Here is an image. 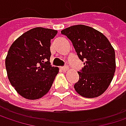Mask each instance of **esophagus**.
I'll return each mask as SVG.
<instances>
[{"mask_svg":"<svg viewBox=\"0 0 126 126\" xmlns=\"http://www.w3.org/2000/svg\"><path fill=\"white\" fill-rule=\"evenodd\" d=\"M61 69L63 71H66L68 70V67L67 66H62L61 67Z\"/></svg>","mask_w":126,"mask_h":126,"instance_id":"esophagus-1","label":"esophagus"}]
</instances>
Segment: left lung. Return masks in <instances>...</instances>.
<instances>
[{
    "label": "left lung",
    "instance_id": "8db88e82",
    "mask_svg": "<svg viewBox=\"0 0 126 126\" xmlns=\"http://www.w3.org/2000/svg\"><path fill=\"white\" fill-rule=\"evenodd\" d=\"M61 33L72 42L78 58L84 62V67L78 71L75 90L85 98L101 95L110 85L116 68L110 42L101 32L84 25L71 26Z\"/></svg>",
    "mask_w": 126,
    "mask_h": 126
}]
</instances>
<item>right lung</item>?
I'll list each match as a JSON object with an SVG mask.
<instances>
[{
	"instance_id": "1",
	"label": "right lung",
	"mask_w": 126,
	"mask_h": 126,
	"mask_svg": "<svg viewBox=\"0 0 126 126\" xmlns=\"http://www.w3.org/2000/svg\"><path fill=\"white\" fill-rule=\"evenodd\" d=\"M58 31L35 28L16 39L10 47L6 68L8 78L22 97L35 100L48 93L59 68L52 66L51 39Z\"/></svg>"
}]
</instances>
